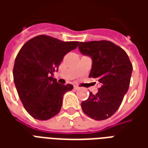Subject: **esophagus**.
<instances>
[{"label":"esophagus","instance_id":"34e87169","mask_svg":"<svg viewBox=\"0 0 148 148\" xmlns=\"http://www.w3.org/2000/svg\"><path fill=\"white\" fill-rule=\"evenodd\" d=\"M74 89L75 90H79V87H78V86H74Z\"/></svg>","mask_w":148,"mask_h":148}]
</instances>
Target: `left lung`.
<instances>
[{
	"mask_svg": "<svg viewBox=\"0 0 148 148\" xmlns=\"http://www.w3.org/2000/svg\"><path fill=\"white\" fill-rule=\"evenodd\" d=\"M78 49L92 58L90 77L97 78L101 87L96 94L81 104L84 113L96 121H103L114 114L128 90L132 65L127 53L107 40L81 42Z\"/></svg>",
	"mask_w": 148,
	"mask_h": 148,
	"instance_id": "8db88e82",
	"label": "left lung"
}]
</instances>
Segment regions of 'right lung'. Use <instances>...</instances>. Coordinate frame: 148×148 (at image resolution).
<instances>
[{
  "instance_id": "1",
  "label": "right lung",
  "mask_w": 148,
  "mask_h": 148,
  "mask_svg": "<svg viewBox=\"0 0 148 148\" xmlns=\"http://www.w3.org/2000/svg\"><path fill=\"white\" fill-rule=\"evenodd\" d=\"M77 45L76 41L41 35L20 50L13 67L14 83L23 106L35 119L47 121L58 114L64 93L73 90L72 85H61L51 76L64 55Z\"/></svg>"
}]
</instances>
